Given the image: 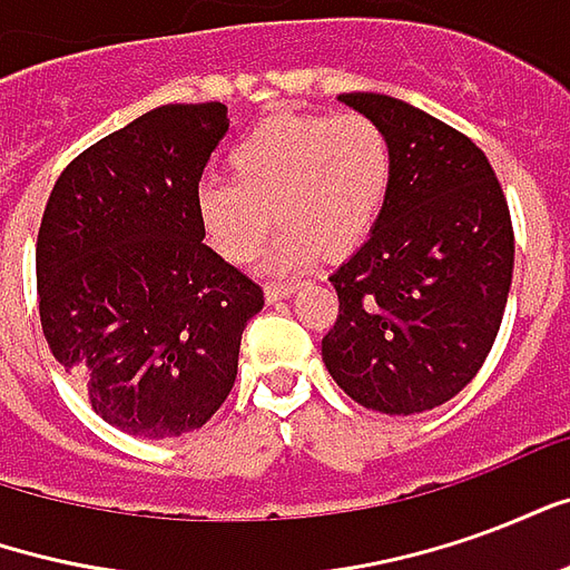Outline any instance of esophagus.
<instances>
[{"instance_id": "34e87169", "label": "esophagus", "mask_w": 570, "mask_h": 570, "mask_svg": "<svg viewBox=\"0 0 570 570\" xmlns=\"http://www.w3.org/2000/svg\"><path fill=\"white\" fill-rule=\"evenodd\" d=\"M298 289V284H268L265 286V298L268 302H281V298H289Z\"/></svg>"}]
</instances>
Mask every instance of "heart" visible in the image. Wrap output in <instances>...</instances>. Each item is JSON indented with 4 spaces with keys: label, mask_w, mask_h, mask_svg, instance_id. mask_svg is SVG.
<instances>
[{
    "label": "heart",
    "mask_w": 570,
    "mask_h": 570,
    "mask_svg": "<svg viewBox=\"0 0 570 570\" xmlns=\"http://www.w3.org/2000/svg\"><path fill=\"white\" fill-rule=\"evenodd\" d=\"M225 161L232 179L204 183L195 198L213 249L247 262L277 219L284 228L265 268L296 272L317 249L342 256L366 240L387 200L394 151L370 116L281 112L237 137Z\"/></svg>",
    "instance_id": "obj_1"
}]
</instances>
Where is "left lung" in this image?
<instances>
[{"label":"left lung","instance_id":"8db88e82","mask_svg":"<svg viewBox=\"0 0 570 570\" xmlns=\"http://www.w3.org/2000/svg\"><path fill=\"white\" fill-rule=\"evenodd\" d=\"M379 121L394 170L370 240L333 272L323 363L360 406L415 415L482 370L513 281V223L485 151L387 94H342Z\"/></svg>","mask_w":570,"mask_h":570}]
</instances>
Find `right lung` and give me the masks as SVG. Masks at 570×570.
I'll use <instances>...</instances> for the list:
<instances>
[{"label":"right lung","mask_w":570,"mask_h":570,"mask_svg":"<svg viewBox=\"0 0 570 570\" xmlns=\"http://www.w3.org/2000/svg\"><path fill=\"white\" fill-rule=\"evenodd\" d=\"M223 104H167L57 176L36 240L48 347L112 428L164 440L223 406L262 286L204 244L198 183Z\"/></svg>","instance_id":"right-lung-1"}]
</instances>
